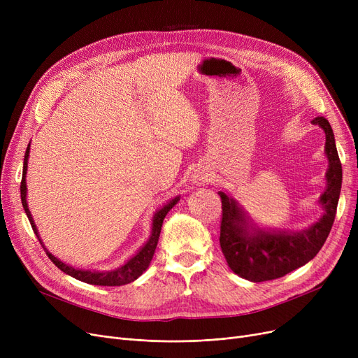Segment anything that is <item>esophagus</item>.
Wrapping results in <instances>:
<instances>
[{
    "instance_id": "34e87169",
    "label": "esophagus",
    "mask_w": 358,
    "mask_h": 358,
    "mask_svg": "<svg viewBox=\"0 0 358 358\" xmlns=\"http://www.w3.org/2000/svg\"><path fill=\"white\" fill-rule=\"evenodd\" d=\"M208 180H209V174H208V171H206L204 168H196L194 171L192 173V181L194 184H197V185L208 182Z\"/></svg>"
}]
</instances>
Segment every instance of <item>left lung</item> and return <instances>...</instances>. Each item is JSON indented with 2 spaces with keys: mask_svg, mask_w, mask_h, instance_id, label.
<instances>
[{
  "mask_svg": "<svg viewBox=\"0 0 358 358\" xmlns=\"http://www.w3.org/2000/svg\"><path fill=\"white\" fill-rule=\"evenodd\" d=\"M313 124L325 131V154L329 162L327 190L319 199L325 213L308 229L286 232L252 228L239 203L227 193L222 199L220 248L231 270L254 283L280 278L305 266L321 251L334 224L338 199L341 193L343 168L336 152L334 131L325 117H316Z\"/></svg>",
  "mask_w": 358,
  "mask_h": 358,
  "instance_id": "8db88e82",
  "label": "left lung"
}]
</instances>
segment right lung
I'll use <instances>...</instances> for the list:
<instances>
[{
    "mask_svg": "<svg viewBox=\"0 0 358 358\" xmlns=\"http://www.w3.org/2000/svg\"><path fill=\"white\" fill-rule=\"evenodd\" d=\"M29 152H30V143L26 149V155H24V164H23V177H22V184H20V194H22V203H23V208L24 212L30 220L31 228L37 236V239L41 241L43 250L46 251L48 257L50 258V261L53 264L58 267L61 271L66 273L68 275L77 278L80 281H84V283L88 285H94V286H123L127 283H131V281H135L139 275L143 274V271L149 267L150 264V259L154 257L155 248L158 245V239H159V234H161V228H162V222L166 216V213L174 208V204H177V201L180 200V197L173 199L168 204H165L162 209H159L154 219H152V232H150L149 239L146 241L145 245L138 251V254H135L130 259H127L122 267H117L116 270H111V271H91V270H80V268H73L65 262H62L61 259H58L56 257H53L43 245V242L39 236V232H37V228L34 224V220L31 217V213L29 210V206H27V187H26V173H27V161H29Z\"/></svg>",
    "mask_w": 358,
    "mask_h": 358,
    "instance_id": "right-lung-1",
    "label": "right lung"
}]
</instances>
